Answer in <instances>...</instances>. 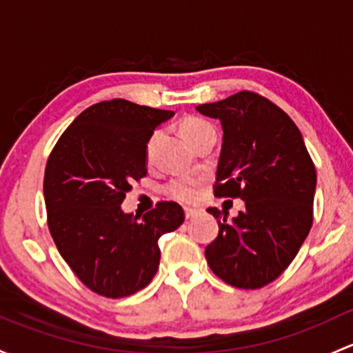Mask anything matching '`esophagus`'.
I'll return each mask as SVG.
<instances>
[{
	"label": "esophagus",
	"mask_w": 353,
	"mask_h": 353,
	"mask_svg": "<svg viewBox=\"0 0 353 353\" xmlns=\"http://www.w3.org/2000/svg\"><path fill=\"white\" fill-rule=\"evenodd\" d=\"M184 213H186V218L189 220V218H194L196 214L199 213V210H196V208H184Z\"/></svg>",
	"instance_id": "1"
}]
</instances>
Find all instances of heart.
Masks as SVG:
<instances>
[{
    "label": "heart",
    "mask_w": 353,
    "mask_h": 353,
    "mask_svg": "<svg viewBox=\"0 0 353 353\" xmlns=\"http://www.w3.org/2000/svg\"><path fill=\"white\" fill-rule=\"evenodd\" d=\"M206 130H213V127L206 121L198 120V118H189V120L181 123V135L184 137L188 143L198 135H201L203 132H206ZM169 192L170 196L181 199V201H194L196 196H198V181L192 179V177H183V179L172 181L169 184Z\"/></svg>",
    "instance_id": "heart-1"
}]
</instances>
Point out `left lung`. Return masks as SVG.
Listing matches in <instances>:
<instances>
[{"instance_id": "8db88e82", "label": "left lung", "mask_w": 353, "mask_h": 353, "mask_svg": "<svg viewBox=\"0 0 353 353\" xmlns=\"http://www.w3.org/2000/svg\"><path fill=\"white\" fill-rule=\"evenodd\" d=\"M223 130L214 194L240 198L245 210L206 247L210 269L226 284L259 289L281 276L313 223L316 170L294 121L269 99L242 91L196 106Z\"/></svg>"}]
</instances>
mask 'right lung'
<instances>
[{
    "instance_id": "obj_1",
    "label": "right lung",
    "mask_w": 353,
    "mask_h": 353,
    "mask_svg": "<svg viewBox=\"0 0 353 353\" xmlns=\"http://www.w3.org/2000/svg\"><path fill=\"white\" fill-rule=\"evenodd\" d=\"M174 111L127 99L84 110L55 143L46 167L49 230L62 259L91 291L106 298L135 294L154 279L159 239L184 221L177 203L143 214L121 210L133 181L147 176V143Z\"/></svg>"
}]
</instances>
